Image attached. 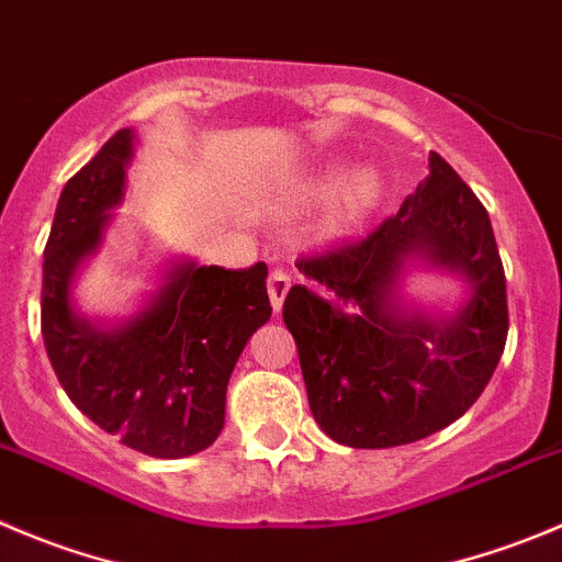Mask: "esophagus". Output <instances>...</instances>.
<instances>
[{"mask_svg":"<svg viewBox=\"0 0 562 562\" xmlns=\"http://www.w3.org/2000/svg\"><path fill=\"white\" fill-rule=\"evenodd\" d=\"M292 286V278L290 272L284 270H272L270 278H267V292H270V303L276 312H281V306H284V297L286 292H290Z\"/></svg>","mask_w":562,"mask_h":562,"instance_id":"obj_1","label":"esophagus"}]
</instances>
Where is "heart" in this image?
Here are the masks:
<instances>
[{"mask_svg":"<svg viewBox=\"0 0 562 562\" xmlns=\"http://www.w3.org/2000/svg\"><path fill=\"white\" fill-rule=\"evenodd\" d=\"M308 201H328L323 234L330 239L350 237L364 226L383 201V176L370 165H358L339 181V165L328 162L303 187Z\"/></svg>","mask_w":562,"mask_h":562,"instance_id":"b5f03b06","label":"heart"}]
</instances>
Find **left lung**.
I'll return each instance as SVG.
<instances>
[{
	"label": "left lung",
	"instance_id": "obj_1",
	"mask_svg": "<svg viewBox=\"0 0 562 562\" xmlns=\"http://www.w3.org/2000/svg\"><path fill=\"white\" fill-rule=\"evenodd\" d=\"M430 176L364 239L301 256L284 323L325 436L356 450L411 445L452 425L483 394L507 339L505 270L488 212L430 151ZM458 271L468 303L450 318L403 310L408 266Z\"/></svg>",
	"mask_w": 562,
	"mask_h": 562
}]
</instances>
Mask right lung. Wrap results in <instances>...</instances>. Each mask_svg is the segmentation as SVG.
Listing matches in <instances>:
<instances>
[{
    "mask_svg": "<svg viewBox=\"0 0 562 562\" xmlns=\"http://www.w3.org/2000/svg\"><path fill=\"white\" fill-rule=\"evenodd\" d=\"M135 132L121 130L68 179L44 250L41 328L71 403L121 445L187 458L221 436L239 352L270 319L267 265L245 270L179 261L157 295L115 328L77 314L74 281L124 201Z\"/></svg>",
    "mask_w": 562,
    "mask_h": 562,
    "instance_id": "1",
    "label": "right lung"
}]
</instances>
